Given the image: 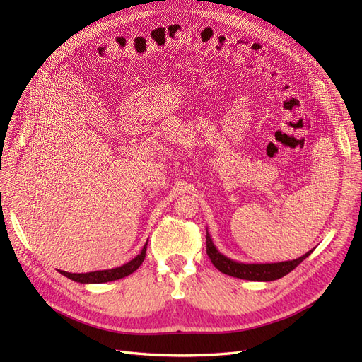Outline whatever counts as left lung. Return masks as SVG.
Wrapping results in <instances>:
<instances>
[{
  "instance_id": "obj_1",
  "label": "left lung",
  "mask_w": 362,
  "mask_h": 362,
  "mask_svg": "<svg viewBox=\"0 0 362 362\" xmlns=\"http://www.w3.org/2000/svg\"><path fill=\"white\" fill-rule=\"evenodd\" d=\"M311 252H306L305 255L296 258V259H290V261H281V262H264V264H258V262H240V261H234L231 258L225 257L223 254L217 250V247L214 246L213 240L206 231V254L210 257L211 262L214 264V267L217 270H221L225 275L234 276V278H240V279H247V281H275L279 279L282 276L288 275V273L298 267L300 262L311 255Z\"/></svg>"
}]
</instances>
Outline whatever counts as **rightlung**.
Returning a JSON list of instances; mask_svg holds the SVG:
<instances>
[{
	"instance_id": "add662e5",
	"label": "right lung",
	"mask_w": 362,
	"mask_h": 362,
	"mask_svg": "<svg viewBox=\"0 0 362 362\" xmlns=\"http://www.w3.org/2000/svg\"><path fill=\"white\" fill-rule=\"evenodd\" d=\"M146 246H148V242L145 243L144 249H141V252L137 257L125 262V264L120 267L107 269V270H96V272H89V273H69L64 270H59V272L63 276H66V278H69L75 282H80V284H103V282L116 281V279L131 275V273L136 272L140 267V264L144 262L145 255H146Z\"/></svg>"
}]
</instances>
